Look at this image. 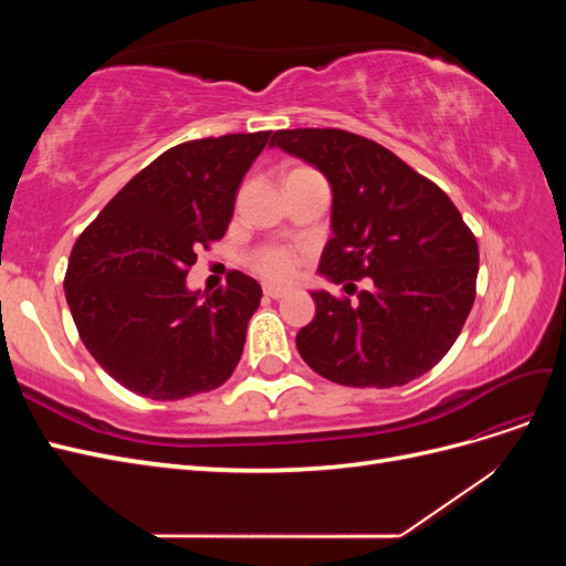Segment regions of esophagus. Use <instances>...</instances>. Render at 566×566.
Instances as JSON below:
<instances>
[{
	"mask_svg": "<svg viewBox=\"0 0 566 566\" xmlns=\"http://www.w3.org/2000/svg\"><path fill=\"white\" fill-rule=\"evenodd\" d=\"M262 290H264V295L271 297V300H281V297L287 293L285 287H281V285H269V283H266Z\"/></svg>",
	"mask_w": 566,
	"mask_h": 566,
	"instance_id": "obj_1",
	"label": "esophagus"
}]
</instances>
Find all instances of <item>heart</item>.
<instances>
[{
    "label": "heart",
    "instance_id": "b5f03b06",
    "mask_svg": "<svg viewBox=\"0 0 566 566\" xmlns=\"http://www.w3.org/2000/svg\"><path fill=\"white\" fill-rule=\"evenodd\" d=\"M306 169V167H297ZM293 169V172H297ZM302 262V250L287 245H264L250 254V269L260 273L266 281H287L295 276V271Z\"/></svg>",
    "mask_w": 566,
    "mask_h": 566
}]
</instances>
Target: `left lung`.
<instances>
[{
    "label": "left lung",
    "instance_id": "left-lung-1",
    "mask_svg": "<svg viewBox=\"0 0 566 566\" xmlns=\"http://www.w3.org/2000/svg\"><path fill=\"white\" fill-rule=\"evenodd\" d=\"M271 146L316 165L333 186L335 235L318 271L349 297L312 293L316 316L297 333L306 366L347 387L420 378L453 347L476 295V238L453 200L389 148L345 129H279ZM361 277L371 287L358 294Z\"/></svg>",
    "mask_w": 566,
    "mask_h": 566
}]
</instances>
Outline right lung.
Instances as JSON below:
<instances>
[{
    "label": "right lung",
    "mask_w": 566,
    "mask_h": 566,
    "mask_svg": "<svg viewBox=\"0 0 566 566\" xmlns=\"http://www.w3.org/2000/svg\"><path fill=\"white\" fill-rule=\"evenodd\" d=\"M271 132L165 150L80 233L65 300L80 339L125 389L175 401L224 385L241 361L262 287L241 271L208 297L188 293L198 250L224 238L235 191Z\"/></svg>",
    "instance_id": "add662e5"
}]
</instances>
